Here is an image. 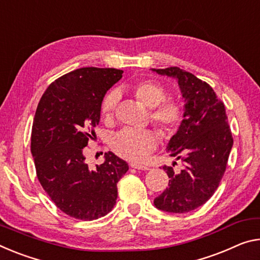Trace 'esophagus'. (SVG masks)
<instances>
[{"instance_id": "esophagus-1", "label": "esophagus", "mask_w": 260, "mask_h": 260, "mask_svg": "<svg viewBox=\"0 0 260 260\" xmlns=\"http://www.w3.org/2000/svg\"><path fill=\"white\" fill-rule=\"evenodd\" d=\"M131 167H132V168H134V169H137V170H145V171L150 170V168H149V167H147V166H142V164H135V163H132V164H131Z\"/></svg>"}]
</instances>
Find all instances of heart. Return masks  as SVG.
Masks as SVG:
<instances>
[{
  "label": "heart",
  "mask_w": 260,
  "mask_h": 260,
  "mask_svg": "<svg viewBox=\"0 0 260 260\" xmlns=\"http://www.w3.org/2000/svg\"><path fill=\"white\" fill-rule=\"evenodd\" d=\"M133 92L139 102L151 109L150 118L164 138L174 135L183 121L184 110L179 102L166 101L168 93L162 85L152 81H141L133 85ZM119 101L117 91H111L103 98L101 111L103 117L113 115ZM157 146V139L150 131L122 129L111 139V148L122 158L141 162Z\"/></svg>",
  "instance_id": "1"
}]
</instances>
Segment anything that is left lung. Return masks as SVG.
Returning a JSON list of instances; mask_svg holds the SVG:
<instances>
[{
  "mask_svg": "<svg viewBox=\"0 0 260 260\" xmlns=\"http://www.w3.org/2000/svg\"><path fill=\"white\" fill-rule=\"evenodd\" d=\"M152 71L175 77L185 102L183 121L167 147L182 168L163 167L169 186L154 205L169 213H187L203 206L219 187L233 147L232 131L224 104L208 83L178 67Z\"/></svg>",
  "mask_w": 260,
  "mask_h": 260,
  "instance_id": "left-lung-1",
  "label": "left lung"
}]
</instances>
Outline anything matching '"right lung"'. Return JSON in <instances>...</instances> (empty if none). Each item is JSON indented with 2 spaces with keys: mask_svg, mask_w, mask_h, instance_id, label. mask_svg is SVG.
Segmentation results:
<instances>
[{
  "mask_svg": "<svg viewBox=\"0 0 260 260\" xmlns=\"http://www.w3.org/2000/svg\"><path fill=\"white\" fill-rule=\"evenodd\" d=\"M114 68L85 67L49 84L32 125L31 152L39 183L67 215L92 221L112 211L128 164L113 152L89 170L84 148L94 135L105 93L122 77Z\"/></svg>",
  "mask_w": 260,
  "mask_h": 260,
  "instance_id": "obj_1",
  "label": "right lung"
}]
</instances>
